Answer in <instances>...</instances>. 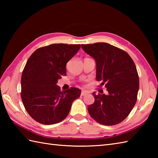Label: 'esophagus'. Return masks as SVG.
I'll list each match as a JSON object with an SVG mask.
<instances>
[{"label":"esophagus","instance_id":"obj_1","mask_svg":"<svg viewBox=\"0 0 158 158\" xmlns=\"http://www.w3.org/2000/svg\"><path fill=\"white\" fill-rule=\"evenodd\" d=\"M87 94V92L85 91H81V96H85Z\"/></svg>","mask_w":158,"mask_h":158}]
</instances>
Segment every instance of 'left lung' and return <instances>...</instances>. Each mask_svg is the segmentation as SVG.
I'll return each mask as SVG.
<instances>
[{
    "mask_svg": "<svg viewBox=\"0 0 158 158\" xmlns=\"http://www.w3.org/2000/svg\"><path fill=\"white\" fill-rule=\"evenodd\" d=\"M96 62V80L105 85L108 94L96 95L88 107L90 116L105 126L119 123L128 116L137 100L139 78L128 53L106 43L81 45ZM101 90V89H100Z\"/></svg>",
    "mask_w": 158,
    "mask_h": 158,
    "instance_id": "obj_1",
    "label": "left lung"
}]
</instances>
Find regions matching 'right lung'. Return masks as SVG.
Instances as JSON below:
<instances>
[{
  "mask_svg": "<svg viewBox=\"0 0 158 158\" xmlns=\"http://www.w3.org/2000/svg\"><path fill=\"white\" fill-rule=\"evenodd\" d=\"M80 48V44H52L37 49L28 58L22 75L21 98L26 111L37 122H62L79 98V89L72 87L61 92L56 83L66 75V64Z\"/></svg>",
  "mask_w": 158,
  "mask_h": 158,
  "instance_id": "obj_1",
  "label": "right lung"
}]
</instances>
